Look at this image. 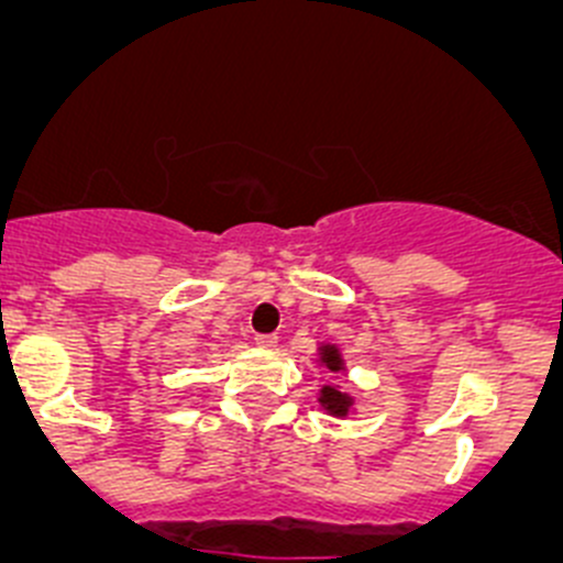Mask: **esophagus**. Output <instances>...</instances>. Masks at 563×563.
Wrapping results in <instances>:
<instances>
[{"label": "esophagus", "mask_w": 563, "mask_h": 563, "mask_svg": "<svg viewBox=\"0 0 563 563\" xmlns=\"http://www.w3.org/2000/svg\"><path fill=\"white\" fill-rule=\"evenodd\" d=\"M255 345H261V349H275L277 334H255Z\"/></svg>", "instance_id": "34e87169"}]
</instances>
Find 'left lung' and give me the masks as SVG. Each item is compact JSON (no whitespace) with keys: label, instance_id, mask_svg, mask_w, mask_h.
Segmentation results:
<instances>
[{"label":"left lung","instance_id":"obj_1","mask_svg":"<svg viewBox=\"0 0 563 563\" xmlns=\"http://www.w3.org/2000/svg\"><path fill=\"white\" fill-rule=\"evenodd\" d=\"M321 365L327 367L329 373L343 371V356H340V351L334 349V345H321ZM318 402H321L332 417H345L351 408V397L345 395V391H340L338 387H329V384L321 389Z\"/></svg>","mask_w":563,"mask_h":563}]
</instances>
